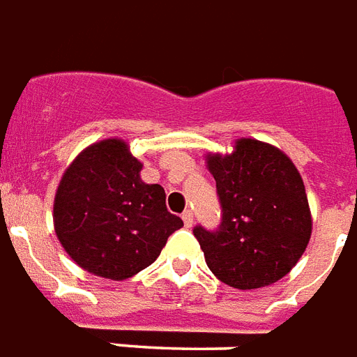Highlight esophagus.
Wrapping results in <instances>:
<instances>
[{
    "label": "esophagus",
    "mask_w": 357,
    "mask_h": 357,
    "mask_svg": "<svg viewBox=\"0 0 357 357\" xmlns=\"http://www.w3.org/2000/svg\"><path fill=\"white\" fill-rule=\"evenodd\" d=\"M181 219H183L185 227H191L192 225V212H191V210H185V212L181 213Z\"/></svg>",
    "instance_id": "obj_1"
}]
</instances>
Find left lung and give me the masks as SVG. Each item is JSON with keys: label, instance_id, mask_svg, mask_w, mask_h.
Listing matches in <instances>:
<instances>
[{"label": "left lung", "instance_id": "8db88e82", "mask_svg": "<svg viewBox=\"0 0 357 357\" xmlns=\"http://www.w3.org/2000/svg\"><path fill=\"white\" fill-rule=\"evenodd\" d=\"M221 204L215 231L192 229L206 265L227 286L257 289L284 278L305 253L312 218L303 178L287 155L242 138L231 155H208Z\"/></svg>", "mask_w": 357, "mask_h": 357}]
</instances>
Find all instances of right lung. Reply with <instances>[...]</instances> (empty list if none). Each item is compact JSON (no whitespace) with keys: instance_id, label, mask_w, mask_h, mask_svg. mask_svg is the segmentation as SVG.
I'll use <instances>...</instances> for the list:
<instances>
[{"instance_id":"1","label":"right lung","mask_w":357,"mask_h":357,"mask_svg":"<svg viewBox=\"0 0 357 357\" xmlns=\"http://www.w3.org/2000/svg\"><path fill=\"white\" fill-rule=\"evenodd\" d=\"M142 162L123 139L89 145L64 172L54 197V231L89 273L126 280L160 255L183 221L166 210L165 189L144 183Z\"/></svg>"}]
</instances>
